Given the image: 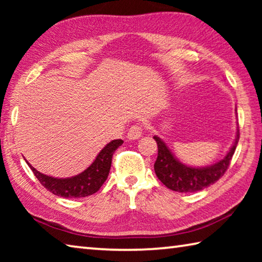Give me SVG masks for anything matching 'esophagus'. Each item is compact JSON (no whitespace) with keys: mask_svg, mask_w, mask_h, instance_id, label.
I'll return each mask as SVG.
<instances>
[{"mask_svg":"<svg viewBox=\"0 0 262 262\" xmlns=\"http://www.w3.org/2000/svg\"><path fill=\"white\" fill-rule=\"evenodd\" d=\"M142 136V127L139 125H134L129 128V130L127 133V139L128 140H137Z\"/></svg>","mask_w":262,"mask_h":262,"instance_id":"34e87169","label":"esophagus"}]
</instances>
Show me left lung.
Instances as JSON below:
<instances>
[{
    "mask_svg": "<svg viewBox=\"0 0 262 262\" xmlns=\"http://www.w3.org/2000/svg\"><path fill=\"white\" fill-rule=\"evenodd\" d=\"M237 112V110H236ZM158 145V156L155 162V173L167 188L180 193H194L215 184L228 170L230 161L234 154L239 141L237 127L236 139L225 156L211 165L189 166L177 158L161 137L154 136Z\"/></svg>",
    "mask_w": 262,
    "mask_h": 262,
    "instance_id": "left-lung-1",
    "label": "left lung"
}]
</instances>
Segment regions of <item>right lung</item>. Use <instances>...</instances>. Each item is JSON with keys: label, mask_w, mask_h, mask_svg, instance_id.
Segmentation results:
<instances>
[{"label": "right lung", "mask_w": 262, "mask_h": 262, "mask_svg": "<svg viewBox=\"0 0 262 262\" xmlns=\"http://www.w3.org/2000/svg\"><path fill=\"white\" fill-rule=\"evenodd\" d=\"M123 143L122 140H113L107 143L97 155V157L90 166L79 174L70 178H54V177L43 174L35 170L26 161L34 176L40 184L54 195L62 198H84L98 192L110 173L112 157L115 150Z\"/></svg>", "instance_id": "obj_1"}]
</instances>
